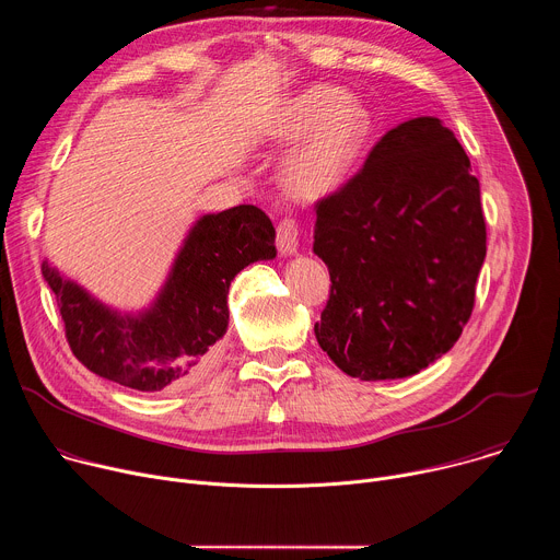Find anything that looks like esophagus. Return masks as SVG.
<instances>
[{"mask_svg":"<svg viewBox=\"0 0 560 560\" xmlns=\"http://www.w3.org/2000/svg\"><path fill=\"white\" fill-rule=\"evenodd\" d=\"M301 242V225L294 219H283L277 225V248L283 257H292L299 253Z\"/></svg>","mask_w":560,"mask_h":560,"instance_id":"34e87169","label":"esophagus"}]
</instances>
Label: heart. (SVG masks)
Wrapping results in <instances>:
<instances>
[{
    "label": "heart",
    "mask_w": 560,
    "mask_h": 560,
    "mask_svg": "<svg viewBox=\"0 0 560 560\" xmlns=\"http://www.w3.org/2000/svg\"><path fill=\"white\" fill-rule=\"evenodd\" d=\"M372 135V110L328 84L310 86L285 100L264 128V139L272 143L301 141L285 159L283 177L288 188L305 199L341 188Z\"/></svg>",
    "instance_id": "obj_1"
}]
</instances>
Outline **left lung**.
<instances>
[{
  "instance_id": "1",
  "label": "left lung",
  "mask_w": 560,
  "mask_h": 560,
  "mask_svg": "<svg viewBox=\"0 0 560 560\" xmlns=\"http://www.w3.org/2000/svg\"><path fill=\"white\" fill-rule=\"evenodd\" d=\"M314 255L330 270L318 346L348 376L406 378L460 337L486 261L481 186L436 117L387 130L365 166L316 203Z\"/></svg>"
}]
</instances>
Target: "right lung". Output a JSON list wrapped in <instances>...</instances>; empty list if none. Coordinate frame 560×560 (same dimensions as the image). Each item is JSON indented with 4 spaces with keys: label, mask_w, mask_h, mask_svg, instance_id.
<instances>
[{
    "label": "right lung",
    "mask_w": 560,
    "mask_h": 560,
    "mask_svg": "<svg viewBox=\"0 0 560 560\" xmlns=\"http://www.w3.org/2000/svg\"><path fill=\"white\" fill-rule=\"evenodd\" d=\"M277 257L275 225L257 206L199 217L150 305L121 312L66 279L44 259L72 354L91 372L139 392L179 387L199 376L228 330V290L255 261Z\"/></svg>",
    "instance_id": "1"
}]
</instances>
